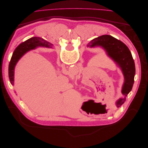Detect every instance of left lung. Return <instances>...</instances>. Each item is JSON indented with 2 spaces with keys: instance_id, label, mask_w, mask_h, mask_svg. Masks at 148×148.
Segmentation results:
<instances>
[{
  "instance_id": "obj_1",
  "label": "left lung",
  "mask_w": 148,
  "mask_h": 148,
  "mask_svg": "<svg viewBox=\"0 0 148 148\" xmlns=\"http://www.w3.org/2000/svg\"><path fill=\"white\" fill-rule=\"evenodd\" d=\"M87 46L102 47L106 51L107 55L122 70L125 78L122 90L124 97L120 98L116 102V106L120 107L125 101L126 97L131 91L134 83L135 65L132 53L123 42L110 35H102L93 39Z\"/></svg>"
}]
</instances>
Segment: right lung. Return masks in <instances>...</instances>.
<instances>
[{
    "instance_id": "1",
    "label": "right lung",
    "mask_w": 148,
    "mask_h": 148,
    "mask_svg": "<svg viewBox=\"0 0 148 148\" xmlns=\"http://www.w3.org/2000/svg\"><path fill=\"white\" fill-rule=\"evenodd\" d=\"M52 44L46 41V40L38 37H33L24 42L21 43L18 46L13 53L10 62L8 66V77H9L10 83L13 85L14 82V69L16 63L26 52L34 49L38 46H44L47 47H51Z\"/></svg>"
}]
</instances>
